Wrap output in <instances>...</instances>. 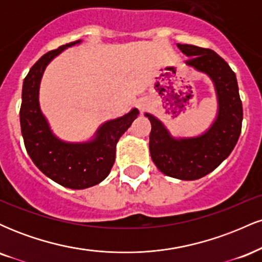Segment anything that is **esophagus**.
Here are the masks:
<instances>
[{
    "instance_id": "esophagus-1",
    "label": "esophagus",
    "mask_w": 262,
    "mask_h": 262,
    "mask_svg": "<svg viewBox=\"0 0 262 262\" xmlns=\"http://www.w3.org/2000/svg\"><path fill=\"white\" fill-rule=\"evenodd\" d=\"M139 108H140V111H145V106H144V104H140Z\"/></svg>"
}]
</instances>
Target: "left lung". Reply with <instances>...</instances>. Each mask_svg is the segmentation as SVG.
<instances>
[{
	"instance_id": "8db88e82",
	"label": "left lung",
	"mask_w": 262,
	"mask_h": 262,
	"mask_svg": "<svg viewBox=\"0 0 262 262\" xmlns=\"http://www.w3.org/2000/svg\"><path fill=\"white\" fill-rule=\"evenodd\" d=\"M188 56L186 64L209 75L218 96V117L206 133L197 138L173 139L154 116L146 113L151 132L149 149L152 161L166 176L198 180L217 169L233 151L243 122V104L236 76L223 58L212 49L191 44H177Z\"/></svg>"
}]
</instances>
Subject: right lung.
I'll return each instance as SVG.
<instances>
[{
	"instance_id": "right-lung-1",
	"label": "right lung",
	"mask_w": 262,
	"mask_h": 262,
	"mask_svg": "<svg viewBox=\"0 0 262 262\" xmlns=\"http://www.w3.org/2000/svg\"><path fill=\"white\" fill-rule=\"evenodd\" d=\"M80 40L62 45L44 54L32 66L23 82L19 119L27 152L45 176L68 188L83 189L97 185L110 175L116 160V145L138 117V110L121 118L104 123L90 143L70 144L55 138L38 102L39 83L45 68L68 47Z\"/></svg>"
}]
</instances>
